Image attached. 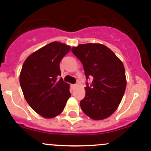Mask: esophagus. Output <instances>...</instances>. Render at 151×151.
<instances>
[{"mask_svg": "<svg viewBox=\"0 0 151 151\" xmlns=\"http://www.w3.org/2000/svg\"><path fill=\"white\" fill-rule=\"evenodd\" d=\"M77 87V84H72L71 85V88H73V89H74V88H76Z\"/></svg>", "mask_w": 151, "mask_h": 151, "instance_id": "esophagus-1", "label": "esophagus"}]
</instances>
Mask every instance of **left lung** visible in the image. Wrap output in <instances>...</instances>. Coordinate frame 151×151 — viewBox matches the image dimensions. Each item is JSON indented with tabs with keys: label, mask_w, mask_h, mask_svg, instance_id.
<instances>
[{
	"label": "left lung",
	"mask_w": 151,
	"mask_h": 151,
	"mask_svg": "<svg viewBox=\"0 0 151 151\" xmlns=\"http://www.w3.org/2000/svg\"><path fill=\"white\" fill-rule=\"evenodd\" d=\"M82 62L88 80L85 98L80 101L82 110L93 120H103L117 109L126 91V79L122 61L115 53L101 44H82L71 48Z\"/></svg>",
	"instance_id": "8db88e82"
}]
</instances>
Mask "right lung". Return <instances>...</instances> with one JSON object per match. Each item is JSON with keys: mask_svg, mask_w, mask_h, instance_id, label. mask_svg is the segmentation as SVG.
Instances as JSON below:
<instances>
[{"mask_svg": "<svg viewBox=\"0 0 151 151\" xmlns=\"http://www.w3.org/2000/svg\"><path fill=\"white\" fill-rule=\"evenodd\" d=\"M70 50V46L53 42L32 53L22 65L19 83L25 100L45 118L61 113L71 96L69 85L59 79L60 62Z\"/></svg>", "mask_w": 151, "mask_h": 151, "instance_id": "obj_1", "label": "right lung"}]
</instances>
